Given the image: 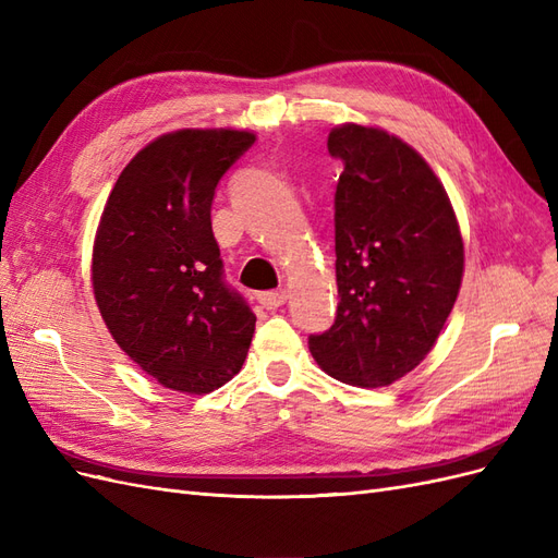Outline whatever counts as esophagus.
I'll return each mask as SVG.
<instances>
[{
	"mask_svg": "<svg viewBox=\"0 0 558 558\" xmlns=\"http://www.w3.org/2000/svg\"><path fill=\"white\" fill-rule=\"evenodd\" d=\"M289 300V293H286L283 289H279V291H263V293H258V302L260 305L265 307V310H277V307H281L283 302Z\"/></svg>",
	"mask_w": 558,
	"mask_h": 558,
	"instance_id": "1",
	"label": "esophagus"
}]
</instances>
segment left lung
Returning a JSON list of instances; mask_svg holds the SVG:
<instances>
[{"instance_id":"obj_1","label":"left lung","mask_w":558,"mask_h":558,"mask_svg":"<svg viewBox=\"0 0 558 558\" xmlns=\"http://www.w3.org/2000/svg\"><path fill=\"white\" fill-rule=\"evenodd\" d=\"M335 191L337 316L310 337L337 381L379 388L428 356L463 281V238L442 181L396 134L344 123L328 134Z\"/></svg>"}]
</instances>
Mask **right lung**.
Listing matches in <instances>:
<instances>
[{"label": "right lung", "mask_w": 558, "mask_h": 558, "mask_svg": "<svg viewBox=\"0 0 558 558\" xmlns=\"http://www.w3.org/2000/svg\"><path fill=\"white\" fill-rule=\"evenodd\" d=\"M248 130H177L118 177L93 244V293L128 356L165 388L211 393L242 369L256 316L223 281L211 232L221 177Z\"/></svg>", "instance_id": "1"}]
</instances>
